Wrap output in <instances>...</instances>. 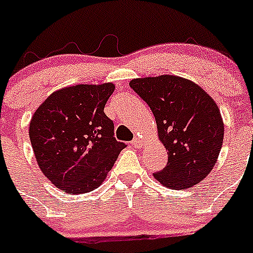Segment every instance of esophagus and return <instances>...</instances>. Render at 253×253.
<instances>
[{"label":"esophagus","instance_id":"34e87169","mask_svg":"<svg viewBox=\"0 0 253 253\" xmlns=\"http://www.w3.org/2000/svg\"><path fill=\"white\" fill-rule=\"evenodd\" d=\"M131 145L133 146V147H140V146L142 145V140H141V138H138V137H136L133 141H132Z\"/></svg>","mask_w":253,"mask_h":253}]
</instances>
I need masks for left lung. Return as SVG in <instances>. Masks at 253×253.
<instances>
[{"instance_id":"1","label":"left lung","mask_w":253,"mask_h":253,"mask_svg":"<svg viewBox=\"0 0 253 253\" xmlns=\"http://www.w3.org/2000/svg\"><path fill=\"white\" fill-rule=\"evenodd\" d=\"M129 86L150 106L169 162L153 173L172 190H186L212 171L223 142L218 106L195 82L173 75L134 79Z\"/></svg>"}]
</instances>
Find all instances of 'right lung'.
I'll return each mask as SVG.
<instances>
[{
	"label": "right lung",
	"mask_w": 253,
	"mask_h": 253,
	"mask_svg": "<svg viewBox=\"0 0 253 253\" xmlns=\"http://www.w3.org/2000/svg\"><path fill=\"white\" fill-rule=\"evenodd\" d=\"M115 84H76L52 92L30 122V140L42 173L66 193L93 191L126 147L113 137L103 112Z\"/></svg>",
	"instance_id": "obj_1"
}]
</instances>
